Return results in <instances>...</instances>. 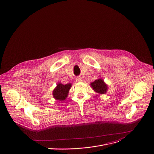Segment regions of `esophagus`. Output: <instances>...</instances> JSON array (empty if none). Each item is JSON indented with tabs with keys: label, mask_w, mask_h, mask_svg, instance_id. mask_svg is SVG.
Listing matches in <instances>:
<instances>
[{
	"label": "esophagus",
	"mask_w": 154,
	"mask_h": 154,
	"mask_svg": "<svg viewBox=\"0 0 154 154\" xmlns=\"http://www.w3.org/2000/svg\"><path fill=\"white\" fill-rule=\"evenodd\" d=\"M76 80L77 82H80V81H82V78L81 77H77L76 78Z\"/></svg>",
	"instance_id": "1"
}]
</instances>
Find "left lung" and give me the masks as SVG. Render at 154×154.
Segmentation results:
<instances>
[{
    "instance_id": "1",
    "label": "left lung",
    "mask_w": 154,
    "mask_h": 154,
    "mask_svg": "<svg viewBox=\"0 0 154 154\" xmlns=\"http://www.w3.org/2000/svg\"><path fill=\"white\" fill-rule=\"evenodd\" d=\"M91 85L93 88L94 91L100 94H106L107 91V86L104 83L103 80L102 79L95 80V81L91 83Z\"/></svg>"
}]
</instances>
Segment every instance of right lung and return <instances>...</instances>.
Returning a JSON list of instances; mask_svg holds the SVG:
<instances>
[{
	"instance_id": "1",
	"label": "right lung",
	"mask_w": 154,
	"mask_h": 154,
	"mask_svg": "<svg viewBox=\"0 0 154 154\" xmlns=\"http://www.w3.org/2000/svg\"><path fill=\"white\" fill-rule=\"evenodd\" d=\"M70 84H67L63 85L62 84H58L57 85V87L53 91V95L54 98L57 100H63L68 95L69 91L71 87Z\"/></svg>"
}]
</instances>
